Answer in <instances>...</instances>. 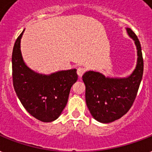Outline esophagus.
Wrapping results in <instances>:
<instances>
[{
  "mask_svg": "<svg viewBox=\"0 0 152 152\" xmlns=\"http://www.w3.org/2000/svg\"><path fill=\"white\" fill-rule=\"evenodd\" d=\"M85 71H86V70H85V68L79 67L77 70V75H78V76H79V77H81L82 76V75H83V74H84V73H85Z\"/></svg>",
  "mask_w": 152,
  "mask_h": 152,
  "instance_id": "obj_1",
  "label": "esophagus"
}]
</instances>
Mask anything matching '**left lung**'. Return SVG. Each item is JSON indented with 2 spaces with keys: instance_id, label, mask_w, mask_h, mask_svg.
<instances>
[{
  "instance_id": "left-lung-1",
  "label": "left lung",
  "mask_w": 152,
  "mask_h": 152,
  "mask_svg": "<svg viewBox=\"0 0 152 152\" xmlns=\"http://www.w3.org/2000/svg\"><path fill=\"white\" fill-rule=\"evenodd\" d=\"M127 33L135 42L137 63L127 77H105L99 72L87 71L82 76L86 86V102L93 117L101 123H110L128 113L136 99L143 73L140 43L131 28Z\"/></svg>"
}]
</instances>
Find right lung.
I'll use <instances>...</instances> for the list:
<instances>
[{
  "label": "right lung",
  "mask_w": 152,
  "mask_h": 152,
  "mask_svg": "<svg viewBox=\"0 0 152 152\" xmlns=\"http://www.w3.org/2000/svg\"><path fill=\"white\" fill-rule=\"evenodd\" d=\"M24 30L14 44L12 63L14 89L21 104L35 118L51 122L61 115L67 104L70 88L77 82L76 69L41 75L28 67L20 50Z\"/></svg>",
  "instance_id": "obj_1"
}]
</instances>
